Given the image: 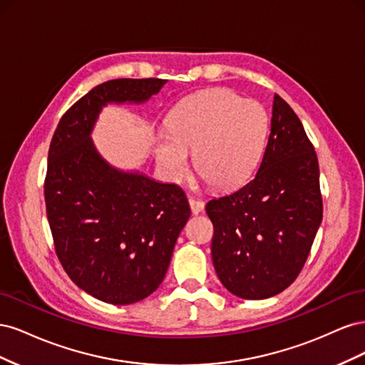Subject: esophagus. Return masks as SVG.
I'll return each mask as SVG.
<instances>
[{"label":"esophagus","instance_id":"obj_1","mask_svg":"<svg viewBox=\"0 0 365 365\" xmlns=\"http://www.w3.org/2000/svg\"><path fill=\"white\" fill-rule=\"evenodd\" d=\"M189 204H190V208H192V213L193 215H200L201 212H202V208H204V202L202 201H200V200H196V197H189Z\"/></svg>","mask_w":365,"mask_h":365}]
</instances>
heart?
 Segmentation results:
<instances>
[{
	"instance_id": "heart-1",
	"label": "heart",
	"mask_w": 365,
	"mask_h": 365,
	"mask_svg": "<svg viewBox=\"0 0 365 365\" xmlns=\"http://www.w3.org/2000/svg\"><path fill=\"white\" fill-rule=\"evenodd\" d=\"M267 128L259 103L230 90L197 93L172 109L168 130L155 138V160L169 180L181 181L195 153V169L208 184L233 189L257 168Z\"/></svg>"
}]
</instances>
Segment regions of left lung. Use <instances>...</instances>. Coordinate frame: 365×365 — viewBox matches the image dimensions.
<instances>
[{
    "label": "left lung",
    "mask_w": 365,
    "mask_h": 365,
    "mask_svg": "<svg viewBox=\"0 0 365 365\" xmlns=\"http://www.w3.org/2000/svg\"><path fill=\"white\" fill-rule=\"evenodd\" d=\"M212 259L225 288L245 300L280 294L297 279L323 219L319 169L300 118L274 94L271 134L254 178L205 205Z\"/></svg>",
    "instance_id": "left-lung-1"
}]
</instances>
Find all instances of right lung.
I'll use <instances>...</instances> for the list:
<instances>
[{
	"mask_svg": "<svg viewBox=\"0 0 365 365\" xmlns=\"http://www.w3.org/2000/svg\"><path fill=\"white\" fill-rule=\"evenodd\" d=\"M165 83L114 79L94 86L65 113L50 145L43 193L54 248L68 277L105 303L132 304L155 291L190 217L181 187L114 168L91 138L109 103L143 105Z\"/></svg>",
	"mask_w": 365,
	"mask_h": 365,
	"instance_id": "right-lung-1",
	"label": "right lung"
}]
</instances>
